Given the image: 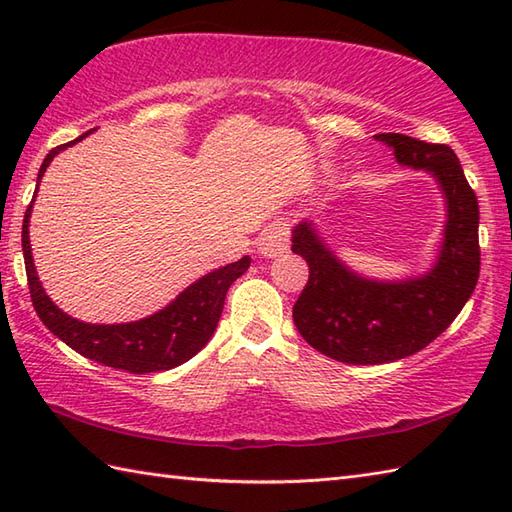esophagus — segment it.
I'll list each match as a JSON object with an SVG mask.
<instances>
[{
    "label": "esophagus",
    "mask_w": 512,
    "mask_h": 512,
    "mask_svg": "<svg viewBox=\"0 0 512 512\" xmlns=\"http://www.w3.org/2000/svg\"><path fill=\"white\" fill-rule=\"evenodd\" d=\"M257 250L268 259L284 255L288 250V228L286 224L275 222L264 228V233L257 239Z\"/></svg>",
    "instance_id": "esophagus-1"
}]
</instances>
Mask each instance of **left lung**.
Instances as JSON below:
<instances>
[{"label": "left lung", "instance_id": "left-lung-1", "mask_svg": "<svg viewBox=\"0 0 512 512\" xmlns=\"http://www.w3.org/2000/svg\"><path fill=\"white\" fill-rule=\"evenodd\" d=\"M398 165L438 182L447 222L438 257L424 275L372 279L358 275L325 244L312 220L292 228V253L310 266L292 319L314 350L350 365L394 363L420 352L449 328L480 277V206L458 156L405 134H376Z\"/></svg>", "mask_w": 512, "mask_h": 512}]
</instances>
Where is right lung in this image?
<instances>
[{
    "instance_id": "1",
    "label": "right lung",
    "mask_w": 512,
    "mask_h": 512,
    "mask_svg": "<svg viewBox=\"0 0 512 512\" xmlns=\"http://www.w3.org/2000/svg\"><path fill=\"white\" fill-rule=\"evenodd\" d=\"M88 134L90 132H85L83 136L72 140V143L54 147L50 154L43 158V165L37 176V189L52 158L61 154L63 149L76 145ZM35 198H32L24 215L21 246H24L32 306H35L39 319L54 336H59L65 345H70L72 350L79 352L81 356L92 358V361L103 363L107 367L125 369L129 374H151L178 367L182 363H187L189 358H193L206 343H209L217 328V321L222 317L228 288H231L233 281L237 277H242L250 266L248 255H244L239 262L226 264L213 270V273L200 277L198 281H193V284L189 288H184L169 306L149 314L145 319L112 325L85 323L70 317V314H65L59 306H54V301L46 295V290H43L37 277L28 233Z\"/></svg>"
}]
</instances>
